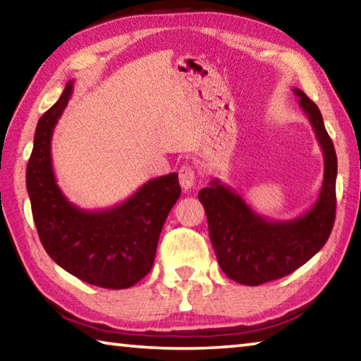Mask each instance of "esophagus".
<instances>
[{"label": "esophagus", "instance_id": "1", "mask_svg": "<svg viewBox=\"0 0 361 361\" xmlns=\"http://www.w3.org/2000/svg\"><path fill=\"white\" fill-rule=\"evenodd\" d=\"M178 173H180L181 188L185 189V191L191 189L194 186V183H195V169L192 166H189V164H186V166H183L180 169Z\"/></svg>", "mask_w": 361, "mask_h": 361}]
</instances>
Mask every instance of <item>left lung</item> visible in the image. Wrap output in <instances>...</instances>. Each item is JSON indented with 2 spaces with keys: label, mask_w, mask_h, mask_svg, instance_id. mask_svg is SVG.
Here are the masks:
<instances>
[{
  "label": "left lung",
  "mask_w": 361,
  "mask_h": 361,
  "mask_svg": "<svg viewBox=\"0 0 361 361\" xmlns=\"http://www.w3.org/2000/svg\"><path fill=\"white\" fill-rule=\"evenodd\" d=\"M314 127L323 151V183L312 209L293 219L261 216L243 195L218 178L199 191L218 264L231 280L256 286L288 276L319 253L336 216L338 159L319 106L301 89H293Z\"/></svg>",
  "instance_id": "1"
}]
</instances>
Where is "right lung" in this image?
I'll return each instance as SVG.
<instances>
[{"label": "right lung", "instance_id": "obj_1", "mask_svg": "<svg viewBox=\"0 0 361 361\" xmlns=\"http://www.w3.org/2000/svg\"><path fill=\"white\" fill-rule=\"evenodd\" d=\"M73 85H65L36 126L27 166L33 219L42 247L66 272L102 288H129L151 271L162 226L181 194L178 173L149 180L106 210L90 212L70 202L54 175L51 142Z\"/></svg>", "mask_w": 361, "mask_h": 361}]
</instances>
